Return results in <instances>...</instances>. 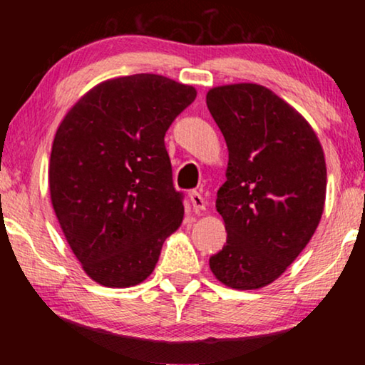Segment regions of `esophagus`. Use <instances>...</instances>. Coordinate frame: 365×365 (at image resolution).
Here are the masks:
<instances>
[{
	"instance_id": "34e87169",
	"label": "esophagus",
	"mask_w": 365,
	"mask_h": 365,
	"mask_svg": "<svg viewBox=\"0 0 365 365\" xmlns=\"http://www.w3.org/2000/svg\"><path fill=\"white\" fill-rule=\"evenodd\" d=\"M189 197H191V204L194 207V211H196L197 214H201L206 211V201H204V197L201 196V194L192 191L191 194H189Z\"/></svg>"
}]
</instances>
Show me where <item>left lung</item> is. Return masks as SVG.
Masks as SVG:
<instances>
[{
  "mask_svg": "<svg viewBox=\"0 0 365 365\" xmlns=\"http://www.w3.org/2000/svg\"><path fill=\"white\" fill-rule=\"evenodd\" d=\"M206 103L229 151L216 199L227 242L209 267L224 286L256 291L281 277L316 232L326 158L307 119L266 86H216Z\"/></svg>",
  "mask_w": 365,
  "mask_h": 365,
  "instance_id": "obj_1",
  "label": "left lung"
}]
</instances>
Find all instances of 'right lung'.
<instances>
[{
	"instance_id": "obj_1",
	"label": "right lung",
	"mask_w": 365,
	"mask_h": 365,
	"mask_svg": "<svg viewBox=\"0 0 365 365\" xmlns=\"http://www.w3.org/2000/svg\"><path fill=\"white\" fill-rule=\"evenodd\" d=\"M196 88L133 74L96 84L59 123L49 196L83 271L104 287L151 276L166 237L184 217L164 134Z\"/></svg>"
}]
</instances>
